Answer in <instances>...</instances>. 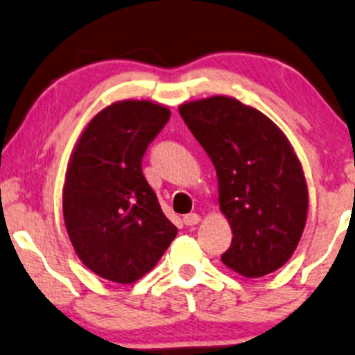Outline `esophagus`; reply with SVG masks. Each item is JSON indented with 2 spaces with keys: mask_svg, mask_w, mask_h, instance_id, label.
I'll list each match as a JSON object with an SVG mask.
<instances>
[{
  "mask_svg": "<svg viewBox=\"0 0 355 355\" xmlns=\"http://www.w3.org/2000/svg\"><path fill=\"white\" fill-rule=\"evenodd\" d=\"M199 220H200V217L198 216V214H187V216H184V218H182V222H184L187 227L198 225Z\"/></svg>",
  "mask_w": 355,
  "mask_h": 355,
  "instance_id": "1",
  "label": "esophagus"
}]
</instances>
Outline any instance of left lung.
<instances>
[{"label":"left lung","instance_id":"left-lung-1","mask_svg":"<svg viewBox=\"0 0 355 355\" xmlns=\"http://www.w3.org/2000/svg\"><path fill=\"white\" fill-rule=\"evenodd\" d=\"M179 113L216 168L234 234L224 265L247 278L282 268L308 216V186L288 138L257 108L225 95L182 103Z\"/></svg>","mask_w":355,"mask_h":355}]
</instances>
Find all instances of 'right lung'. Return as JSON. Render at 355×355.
Instances as JSON below:
<instances>
[{"label":"right lung","mask_w":355,"mask_h":355,"mask_svg":"<svg viewBox=\"0 0 355 355\" xmlns=\"http://www.w3.org/2000/svg\"><path fill=\"white\" fill-rule=\"evenodd\" d=\"M169 116L168 107L148 100L115 102L92 118L72 151L62 191L65 229L82 263L105 279L137 282L178 234L141 169Z\"/></svg>","instance_id":"add662e5"}]
</instances>
